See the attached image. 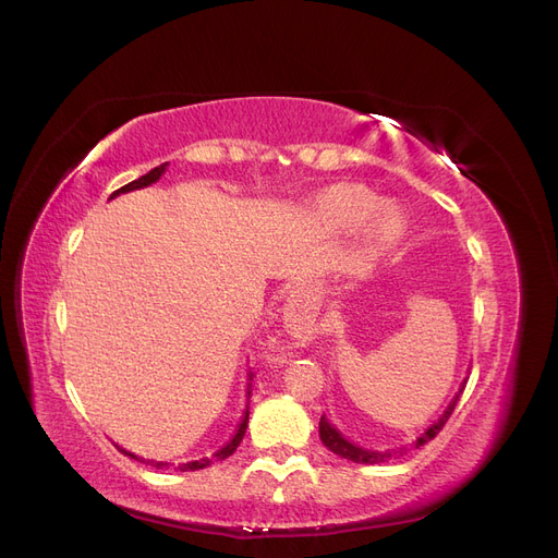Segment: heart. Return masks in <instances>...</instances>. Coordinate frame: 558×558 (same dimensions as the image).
Listing matches in <instances>:
<instances>
[{
  "label": "heart",
  "mask_w": 558,
  "mask_h": 558,
  "mask_svg": "<svg viewBox=\"0 0 558 558\" xmlns=\"http://www.w3.org/2000/svg\"><path fill=\"white\" fill-rule=\"evenodd\" d=\"M318 213L339 229H354L371 217L368 240L375 250H387L405 233V217L396 206L383 204L364 185L341 183L325 190L318 198Z\"/></svg>",
  "instance_id": "1"
}]
</instances>
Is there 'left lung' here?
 <instances>
[{"instance_id":"8db88e82","label":"left lung","mask_w":558,"mask_h":558,"mask_svg":"<svg viewBox=\"0 0 558 558\" xmlns=\"http://www.w3.org/2000/svg\"><path fill=\"white\" fill-rule=\"evenodd\" d=\"M464 391V389H462ZM460 391V393H462ZM460 393L456 396V400L453 403L449 405V410L444 412L441 416H439V421H435L433 426L423 433L421 437H416V441H414V449H418V447H423V444H428L430 439H435L437 437V433L444 428V423L449 421V416L453 414V410H456V403L460 400ZM320 439H323V444L325 447L331 451V453H337V456H341V458H345V460H352V462H366V464H375V462H385V460H389L391 456H396V453H377V451H366V449H360V447H354V444H350L348 439H343L339 433H337V428H331L329 423L325 421V416L320 418ZM405 449H400V453H403Z\"/></svg>"}]
</instances>
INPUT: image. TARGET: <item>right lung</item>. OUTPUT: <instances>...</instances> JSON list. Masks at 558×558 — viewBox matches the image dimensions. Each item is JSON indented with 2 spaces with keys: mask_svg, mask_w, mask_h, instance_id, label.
Segmentation results:
<instances>
[{
  "mask_svg": "<svg viewBox=\"0 0 558 558\" xmlns=\"http://www.w3.org/2000/svg\"><path fill=\"white\" fill-rule=\"evenodd\" d=\"M167 165L169 162H165V165H160V167H155V169H150L146 175H142V178H137V181H132V183H128V185H123L121 190H117L114 194H111L109 198H114V196H119L121 192H130V190H140V187H148L150 183H155V181H160V175L165 173V169H167ZM247 393H250V389H247ZM247 421H250V408L244 410V416H242V421H240V426H238V430H235V435L231 437V441L227 444L225 449H219L217 453H215V458L217 460H225V458H229L231 453H235V449L240 447V441H242V437H244V430H247ZM123 451V449H121ZM125 456H130V458H135L132 453H128V451H123ZM140 460V458H137ZM213 464V460L210 458H204V460H194V462H185V464H178V470L181 472H194V470H204V466H210ZM153 466H158V470H162V466H169L167 462H153Z\"/></svg>",
  "mask_w": 558,
  "mask_h": 558,
  "instance_id": "1",
  "label": "right lung"
}]
</instances>
